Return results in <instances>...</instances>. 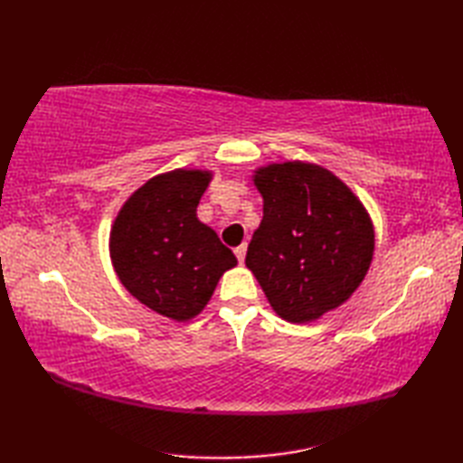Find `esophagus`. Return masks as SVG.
I'll return each instance as SVG.
<instances>
[{"label":"esophagus","mask_w":463,"mask_h":463,"mask_svg":"<svg viewBox=\"0 0 463 463\" xmlns=\"http://www.w3.org/2000/svg\"><path fill=\"white\" fill-rule=\"evenodd\" d=\"M234 254H237V259H239V262H244V257H247V242H242L241 247H237L234 249Z\"/></svg>","instance_id":"esophagus-1"}]
</instances>
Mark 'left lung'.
<instances>
[{"label": "left lung", "mask_w": 463, "mask_h": 463, "mask_svg": "<svg viewBox=\"0 0 463 463\" xmlns=\"http://www.w3.org/2000/svg\"><path fill=\"white\" fill-rule=\"evenodd\" d=\"M252 179L264 204L244 262L270 307L298 324L338 308L372 262L373 226L364 204L320 165L272 163Z\"/></svg>", "instance_id": "left-lung-1"}]
</instances>
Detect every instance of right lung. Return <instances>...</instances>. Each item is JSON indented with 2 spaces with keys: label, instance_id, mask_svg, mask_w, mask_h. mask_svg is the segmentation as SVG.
<instances>
[{
  "label": "right lung",
  "instance_id": "1",
  "mask_svg": "<svg viewBox=\"0 0 463 463\" xmlns=\"http://www.w3.org/2000/svg\"><path fill=\"white\" fill-rule=\"evenodd\" d=\"M209 171L156 175L121 206L111 226V262L123 287L145 307L184 322L206 307L222 274L237 267L196 206Z\"/></svg>",
  "mask_w": 463,
  "mask_h": 463
}]
</instances>
